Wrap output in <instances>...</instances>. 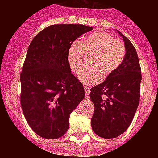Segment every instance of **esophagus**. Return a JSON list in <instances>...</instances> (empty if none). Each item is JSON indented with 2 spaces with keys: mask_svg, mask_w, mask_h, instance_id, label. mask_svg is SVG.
<instances>
[{
  "mask_svg": "<svg viewBox=\"0 0 158 158\" xmlns=\"http://www.w3.org/2000/svg\"><path fill=\"white\" fill-rule=\"evenodd\" d=\"M85 98H89V93H90V88L89 86H85Z\"/></svg>",
  "mask_w": 158,
  "mask_h": 158,
  "instance_id": "obj_1",
  "label": "esophagus"
}]
</instances>
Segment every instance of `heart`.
I'll return each mask as SVG.
<instances>
[{"instance_id":"obj_1","label":"heart","mask_w":158,"mask_h":158,"mask_svg":"<svg viewBox=\"0 0 158 158\" xmlns=\"http://www.w3.org/2000/svg\"><path fill=\"white\" fill-rule=\"evenodd\" d=\"M96 51L90 62L91 67L82 69L78 78L85 85H95L115 72L122 65L126 56L123 43L107 32L95 31L85 40L73 42L67 51V61L70 69L77 73L83 65L85 53Z\"/></svg>"}]
</instances>
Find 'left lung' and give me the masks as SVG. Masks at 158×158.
Listing matches in <instances>:
<instances>
[{
  "label": "left lung",
  "instance_id": "left-lung-1",
  "mask_svg": "<svg viewBox=\"0 0 158 158\" xmlns=\"http://www.w3.org/2000/svg\"><path fill=\"white\" fill-rule=\"evenodd\" d=\"M118 34L126 48L123 62L103 83L92 88L89 94L95 106L92 128L104 139H114L127 131L140 100L142 73L138 54L127 38Z\"/></svg>",
  "mask_w": 158,
  "mask_h": 158
}]
</instances>
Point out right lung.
<instances>
[{
	"label": "right lung",
	"instance_id": "obj_1",
	"mask_svg": "<svg viewBox=\"0 0 158 158\" xmlns=\"http://www.w3.org/2000/svg\"><path fill=\"white\" fill-rule=\"evenodd\" d=\"M91 30L82 24L51 25L29 45L20 73V104L29 126L42 138L65 135L70 113L85 97L83 85L71 73L67 51Z\"/></svg>",
	"mask_w": 158,
	"mask_h": 158
}]
</instances>
